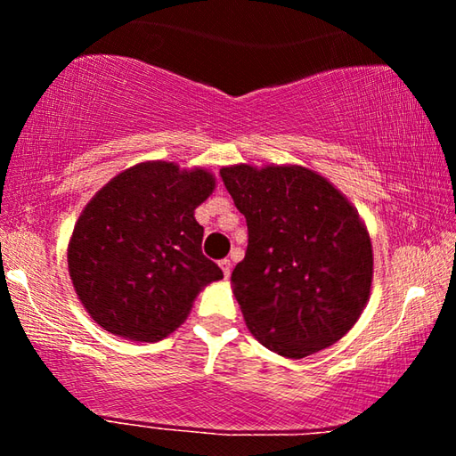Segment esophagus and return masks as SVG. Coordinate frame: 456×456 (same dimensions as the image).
<instances>
[{
    "instance_id": "obj_1",
    "label": "esophagus",
    "mask_w": 456,
    "mask_h": 456,
    "mask_svg": "<svg viewBox=\"0 0 456 456\" xmlns=\"http://www.w3.org/2000/svg\"><path fill=\"white\" fill-rule=\"evenodd\" d=\"M219 267L223 269V275H225V277L231 275V261L229 259H221L219 261Z\"/></svg>"
}]
</instances>
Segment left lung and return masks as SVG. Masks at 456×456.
Returning <instances> with one entry per match:
<instances>
[{
    "instance_id": "left-lung-1",
    "label": "left lung",
    "mask_w": 456,
    "mask_h": 456,
    "mask_svg": "<svg viewBox=\"0 0 456 456\" xmlns=\"http://www.w3.org/2000/svg\"><path fill=\"white\" fill-rule=\"evenodd\" d=\"M247 221L231 281L247 328L267 350L305 358L358 322L372 283V243L354 207L304 167L221 168Z\"/></svg>"
}]
</instances>
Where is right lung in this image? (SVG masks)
<instances>
[{
    "label": "right lung",
    "mask_w": 456,
    "mask_h": 456,
    "mask_svg": "<svg viewBox=\"0 0 456 456\" xmlns=\"http://www.w3.org/2000/svg\"><path fill=\"white\" fill-rule=\"evenodd\" d=\"M215 179L203 168L141 163L82 211L68 267L82 305L106 331L157 342L187 318L200 288L223 277L200 249L195 209Z\"/></svg>",
    "instance_id": "add662e5"
}]
</instances>
